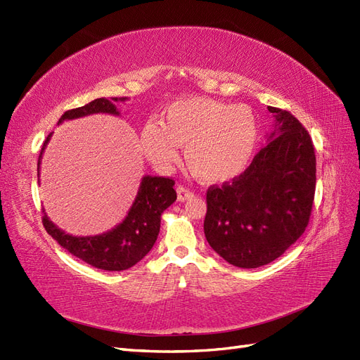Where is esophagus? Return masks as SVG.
Segmentation results:
<instances>
[{
	"instance_id": "34e87169",
	"label": "esophagus",
	"mask_w": 360,
	"mask_h": 360,
	"mask_svg": "<svg viewBox=\"0 0 360 360\" xmlns=\"http://www.w3.org/2000/svg\"><path fill=\"white\" fill-rule=\"evenodd\" d=\"M191 198H193V192L192 191H189L188 188H186V186H177V200L180 201V202H184V201H188V200H191Z\"/></svg>"
}]
</instances>
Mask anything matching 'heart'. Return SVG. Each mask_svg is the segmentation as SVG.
I'll use <instances>...</instances> for the list:
<instances>
[{
	"mask_svg": "<svg viewBox=\"0 0 360 360\" xmlns=\"http://www.w3.org/2000/svg\"><path fill=\"white\" fill-rule=\"evenodd\" d=\"M259 141V125L245 105H231L205 96L171 103L158 123L148 122L140 134L144 155L159 169L179 158V146L192 174L207 183L238 177L250 165Z\"/></svg>",
	"mask_w": 360,
	"mask_h": 360,
	"instance_id": "b5f03b06",
	"label": "heart"
}]
</instances>
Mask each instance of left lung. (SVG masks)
I'll return each instance as SVG.
<instances>
[{
	"mask_svg": "<svg viewBox=\"0 0 360 360\" xmlns=\"http://www.w3.org/2000/svg\"><path fill=\"white\" fill-rule=\"evenodd\" d=\"M274 131L243 174L207 191L204 233L233 266L280 257L304 233L314 201L316 155L308 131L289 111L268 107Z\"/></svg>",
	"mask_w": 360,
	"mask_h": 360,
	"instance_id": "left-lung-1",
	"label": "left lung"
}]
</instances>
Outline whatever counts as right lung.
Returning <instances> with one entry per match:
<instances>
[{"label":"right lung","mask_w":360,"mask_h":360,"mask_svg":"<svg viewBox=\"0 0 360 360\" xmlns=\"http://www.w3.org/2000/svg\"><path fill=\"white\" fill-rule=\"evenodd\" d=\"M125 100L127 98H111V100L98 98L83 107L65 111L58 123L95 113L119 116V110L113 103ZM51 135L49 134L43 143L39 156V164H37L39 174L41 155L51 140ZM172 186H174L172 179L144 176L128 216L116 228L95 237H72L53 225L46 213L43 216V226L60 247L91 266L104 271L128 269L152 250L160 228V214L177 200V193Z\"/></svg>","instance_id":"right-lung-1"}]
</instances>
